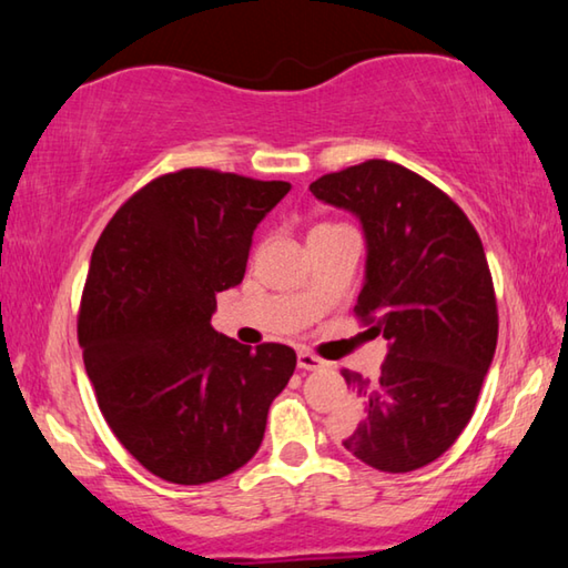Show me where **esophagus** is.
<instances>
[{"label":"esophagus","mask_w":568,"mask_h":568,"mask_svg":"<svg viewBox=\"0 0 568 568\" xmlns=\"http://www.w3.org/2000/svg\"><path fill=\"white\" fill-rule=\"evenodd\" d=\"M325 363L323 358H318V355H313L311 351H297V368H303V371H321V368H325Z\"/></svg>","instance_id":"obj_1"}]
</instances>
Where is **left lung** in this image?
Wrapping results in <instances>:
<instances>
[{
  "instance_id": "left-lung-1",
  "label": "left lung",
  "mask_w": 568,
  "mask_h": 568,
  "mask_svg": "<svg viewBox=\"0 0 568 568\" xmlns=\"http://www.w3.org/2000/svg\"><path fill=\"white\" fill-rule=\"evenodd\" d=\"M311 192L361 220L368 257L355 315L390 343L378 378L341 371L361 408L343 446L373 468L408 474L456 444L494 361L484 245L444 190L396 162L365 160Z\"/></svg>"
}]
</instances>
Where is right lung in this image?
Returning a JSON list of instances; mask_svg holds the SVG:
<instances>
[{"label":"right lung","mask_w":568,"mask_h":568,"mask_svg":"<svg viewBox=\"0 0 568 568\" xmlns=\"http://www.w3.org/2000/svg\"><path fill=\"white\" fill-rule=\"evenodd\" d=\"M283 180L187 168L134 192L92 250L77 338L98 406L150 474L200 486L261 448L295 351L217 333L215 295L245 275Z\"/></svg>","instance_id":"right-lung-1"}]
</instances>
